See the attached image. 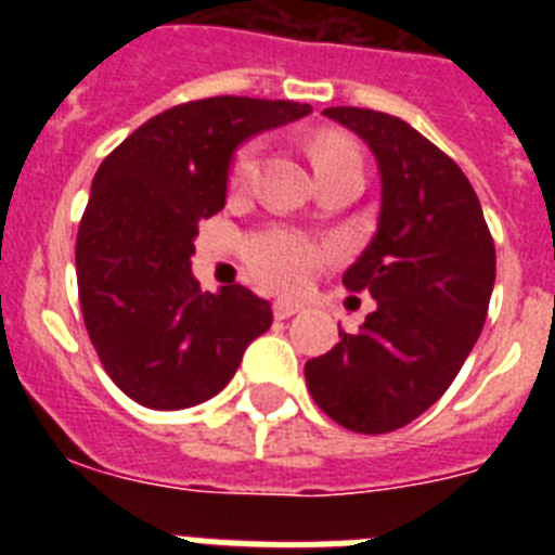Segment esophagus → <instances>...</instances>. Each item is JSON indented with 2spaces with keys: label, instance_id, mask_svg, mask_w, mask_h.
<instances>
[{
  "label": "esophagus",
  "instance_id": "1",
  "mask_svg": "<svg viewBox=\"0 0 555 555\" xmlns=\"http://www.w3.org/2000/svg\"><path fill=\"white\" fill-rule=\"evenodd\" d=\"M302 308L306 306L297 300H278L274 302V317H278V320H288V317H294V313H300Z\"/></svg>",
  "mask_w": 555,
  "mask_h": 555
}]
</instances>
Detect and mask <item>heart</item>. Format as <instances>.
Segmentation results:
<instances>
[{"label": "heart", "instance_id": "1", "mask_svg": "<svg viewBox=\"0 0 555 555\" xmlns=\"http://www.w3.org/2000/svg\"><path fill=\"white\" fill-rule=\"evenodd\" d=\"M313 166L317 171L327 169V166L345 164V160H356L358 150L350 141L338 139V135H320L311 144ZM361 160V158H358ZM258 166V146L249 144L238 152V158L233 164V185L249 183ZM249 267L258 274V281L267 283L272 288H300L311 281L313 269L320 267L322 253L320 247H313L311 242L300 238L294 233H283V230H272V233L258 235L247 249Z\"/></svg>", "mask_w": 555, "mask_h": 555}]
</instances>
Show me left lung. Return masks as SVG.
Listing matches in <instances>:
<instances>
[{"label": "left lung", "mask_w": 555, "mask_h": 555, "mask_svg": "<svg viewBox=\"0 0 555 555\" xmlns=\"http://www.w3.org/2000/svg\"><path fill=\"white\" fill-rule=\"evenodd\" d=\"M370 146L380 175L377 230L345 272L375 311L306 364L322 411L356 434H389L448 391L487 322L494 242L467 175L389 113L325 107Z\"/></svg>", "instance_id": "obj_1"}]
</instances>
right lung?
<instances>
[{
	"label": "right lung",
	"instance_id": "obj_1",
	"mask_svg": "<svg viewBox=\"0 0 555 555\" xmlns=\"http://www.w3.org/2000/svg\"><path fill=\"white\" fill-rule=\"evenodd\" d=\"M308 113L288 100L185 102L144 121L96 169L77 233L82 320L135 403H205L272 325V306L238 283L199 292L191 255L199 219L224 208L235 150Z\"/></svg>",
	"mask_w": 555,
	"mask_h": 555
}]
</instances>
